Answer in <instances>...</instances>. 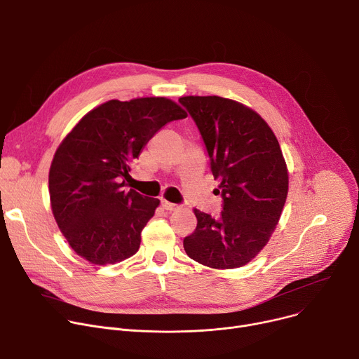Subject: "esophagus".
Returning <instances> with one entry per match:
<instances>
[{
  "label": "esophagus",
  "instance_id": "34e87169",
  "mask_svg": "<svg viewBox=\"0 0 359 359\" xmlns=\"http://www.w3.org/2000/svg\"><path fill=\"white\" fill-rule=\"evenodd\" d=\"M161 206H163V209H165V210H169V212H173V210H176V209H179V205H176V203H172V202H167V201H161Z\"/></svg>",
  "mask_w": 359,
  "mask_h": 359
}]
</instances>
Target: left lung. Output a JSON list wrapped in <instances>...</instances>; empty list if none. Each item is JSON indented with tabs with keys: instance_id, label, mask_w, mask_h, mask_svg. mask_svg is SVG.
<instances>
[{
	"instance_id": "left-lung-1",
	"label": "left lung",
	"mask_w": 359,
	"mask_h": 359,
	"mask_svg": "<svg viewBox=\"0 0 359 359\" xmlns=\"http://www.w3.org/2000/svg\"><path fill=\"white\" fill-rule=\"evenodd\" d=\"M203 138L210 170L219 179V217L195 209L196 229L186 254L210 269L243 267L266 247L278 224L289 173L278 141L251 108L221 97H182Z\"/></svg>"
}]
</instances>
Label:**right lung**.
<instances>
[{"label":"right lung","instance_id":"obj_1","mask_svg":"<svg viewBox=\"0 0 359 359\" xmlns=\"http://www.w3.org/2000/svg\"><path fill=\"white\" fill-rule=\"evenodd\" d=\"M187 114L167 98L111 100L89 111L57 147L49 172L52 210L78 255L97 266L134 255L160 201L124 189L153 135Z\"/></svg>","mask_w":359,"mask_h":359}]
</instances>
